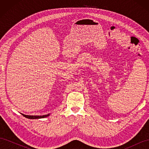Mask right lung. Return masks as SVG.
Returning <instances> with one entry per match:
<instances>
[{
    "mask_svg": "<svg viewBox=\"0 0 149 149\" xmlns=\"http://www.w3.org/2000/svg\"><path fill=\"white\" fill-rule=\"evenodd\" d=\"M23 115L25 118H28V119H41V118H46V117H48L49 116V114H47V115H43V116H28V115H25L24 114H22Z\"/></svg>",
    "mask_w": 149,
    "mask_h": 149,
    "instance_id": "obj_1",
    "label": "right lung"
}]
</instances>
